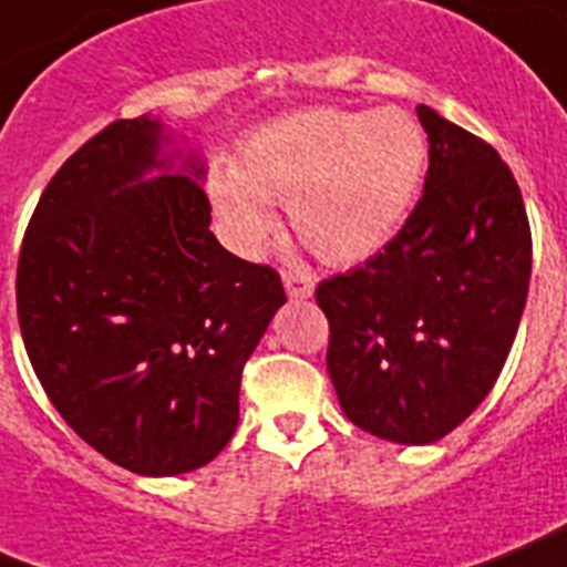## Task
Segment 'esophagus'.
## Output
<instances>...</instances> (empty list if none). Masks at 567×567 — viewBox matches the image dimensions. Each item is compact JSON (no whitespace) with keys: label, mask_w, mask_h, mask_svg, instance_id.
Here are the masks:
<instances>
[{"label":"esophagus","mask_w":567,"mask_h":567,"mask_svg":"<svg viewBox=\"0 0 567 567\" xmlns=\"http://www.w3.org/2000/svg\"><path fill=\"white\" fill-rule=\"evenodd\" d=\"M284 287H287L289 298L303 301V298H310L316 292V275L301 272V269H289V272H284Z\"/></svg>","instance_id":"esophagus-1"}]
</instances>
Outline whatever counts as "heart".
<instances>
[{
  "instance_id": "b5f03b06",
  "label": "heart",
  "mask_w": 567,
  "mask_h": 567,
  "mask_svg": "<svg viewBox=\"0 0 567 567\" xmlns=\"http://www.w3.org/2000/svg\"><path fill=\"white\" fill-rule=\"evenodd\" d=\"M429 171V135L402 110H301L257 126L237 173H214L208 190L243 251L278 228L269 203H289L295 234L321 260L359 264L400 231Z\"/></svg>"
}]
</instances>
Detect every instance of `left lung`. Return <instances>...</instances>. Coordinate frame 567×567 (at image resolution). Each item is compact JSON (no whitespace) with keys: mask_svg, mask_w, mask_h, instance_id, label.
<instances>
[{"mask_svg":"<svg viewBox=\"0 0 567 567\" xmlns=\"http://www.w3.org/2000/svg\"><path fill=\"white\" fill-rule=\"evenodd\" d=\"M429 173L405 226L359 269L318 284L327 371L350 423L425 446L493 391L530 287L522 190L478 135L417 106Z\"/></svg>","mask_w":567,"mask_h":567,"instance_id":"8db88e82","label":"left lung"}]
</instances>
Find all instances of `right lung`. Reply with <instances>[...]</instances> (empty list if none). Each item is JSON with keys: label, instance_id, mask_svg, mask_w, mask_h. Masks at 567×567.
Returning <instances> with one entry per match:
<instances>
[{"label": "right lung", "instance_id": "add662e5", "mask_svg": "<svg viewBox=\"0 0 567 567\" xmlns=\"http://www.w3.org/2000/svg\"><path fill=\"white\" fill-rule=\"evenodd\" d=\"M171 144L153 115L92 135L42 190L17 269L51 405L106 461L153 478L226 449L243 364L287 303L275 269L219 246L203 158Z\"/></svg>", "mask_w": 567, "mask_h": 567}]
</instances>
